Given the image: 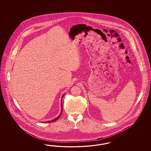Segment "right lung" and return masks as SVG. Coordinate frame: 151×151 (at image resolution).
<instances>
[{"instance_id": "obj_1", "label": "right lung", "mask_w": 151, "mask_h": 151, "mask_svg": "<svg viewBox=\"0 0 151 151\" xmlns=\"http://www.w3.org/2000/svg\"><path fill=\"white\" fill-rule=\"evenodd\" d=\"M63 96H64V95H63V96H62V98H63ZM62 111H63V106H62V103H61V113H62ZM61 114H60V115H61ZM60 116H58V117H57V118H56L55 119H53V120H51V121H48V122H55V120H58V119H59V118H60Z\"/></svg>"}]
</instances>
